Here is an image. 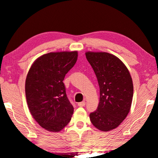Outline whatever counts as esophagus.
<instances>
[{"mask_svg": "<svg viewBox=\"0 0 158 158\" xmlns=\"http://www.w3.org/2000/svg\"><path fill=\"white\" fill-rule=\"evenodd\" d=\"M85 105V101H83V102H79L78 105H78L79 106H84Z\"/></svg>", "mask_w": 158, "mask_h": 158, "instance_id": "34e87169", "label": "esophagus"}]
</instances>
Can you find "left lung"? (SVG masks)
I'll return each instance as SVG.
<instances>
[{
    "label": "left lung",
    "mask_w": 158,
    "mask_h": 158,
    "mask_svg": "<svg viewBox=\"0 0 158 158\" xmlns=\"http://www.w3.org/2000/svg\"><path fill=\"white\" fill-rule=\"evenodd\" d=\"M100 86L97 110L90 114L92 124L102 132L116 128L130 111L133 83L127 67L116 56L106 52H86Z\"/></svg>",
    "instance_id": "8db88e82"
}]
</instances>
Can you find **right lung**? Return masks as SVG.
Returning a JSON list of instances; mask_svg holds the SVG:
<instances>
[{"label": "right lung", "instance_id": "add662e5", "mask_svg": "<svg viewBox=\"0 0 158 158\" xmlns=\"http://www.w3.org/2000/svg\"><path fill=\"white\" fill-rule=\"evenodd\" d=\"M78 52H50L37 58L26 79L29 111L42 127L58 132L69 123L74 112L65 93L63 79L74 65Z\"/></svg>", "mask_w": 158, "mask_h": 158}]
</instances>
